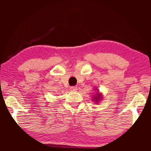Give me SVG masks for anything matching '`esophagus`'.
<instances>
[{
  "label": "esophagus",
  "instance_id": "esophagus-1",
  "mask_svg": "<svg viewBox=\"0 0 151 151\" xmlns=\"http://www.w3.org/2000/svg\"><path fill=\"white\" fill-rule=\"evenodd\" d=\"M70 91H77V87H76V86H71Z\"/></svg>",
  "mask_w": 151,
  "mask_h": 151
}]
</instances>
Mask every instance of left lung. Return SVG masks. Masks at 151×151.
Returning <instances> with one entry per match:
<instances>
[{"label":"left lung","instance_id":"obj_1","mask_svg":"<svg viewBox=\"0 0 151 151\" xmlns=\"http://www.w3.org/2000/svg\"><path fill=\"white\" fill-rule=\"evenodd\" d=\"M94 91H96V93L92 96V101L95 104H98L99 101H101L103 99V93H100V91L97 88H94Z\"/></svg>","mask_w":151,"mask_h":151}]
</instances>
